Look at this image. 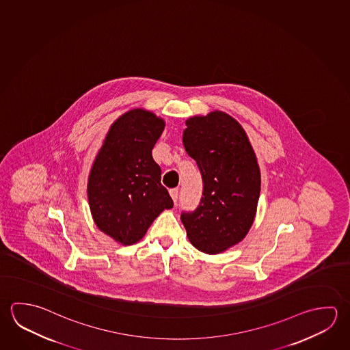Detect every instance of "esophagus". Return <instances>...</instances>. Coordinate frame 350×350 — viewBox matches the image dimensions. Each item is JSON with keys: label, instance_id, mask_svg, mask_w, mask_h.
Returning <instances> with one entry per match:
<instances>
[{"label": "esophagus", "instance_id": "1", "mask_svg": "<svg viewBox=\"0 0 350 350\" xmlns=\"http://www.w3.org/2000/svg\"><path fill=\"white\" fill-rule=\"evenodd\" d=\"M170 194H171V198H172L173 202H174V204H177V202H178V189H171V190H170Z\"/></svg>", "mask_w": 350, "mask_h": 350}]
</instances>
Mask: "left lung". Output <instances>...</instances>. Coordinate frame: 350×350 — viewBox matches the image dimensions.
I'll return each mask as SVG.
<instances>
[{
    "mask_svg": "<svg viewBox=\"0 0 350 350\" xmlns=\"http://www.w3.org/2000/svg\"><path fill=\"white\" fill-rule=\"evenodd\" d=\"M183 133L187 154L200 170L202 196L180 220L196 250L217 254L250 231L260 194L257 157L239 122L226 113L189 118Z\"/></svg>",
    "mask_w": 350,
    "mask_h": 350,
    "instance_id": "1",
    "label": "left lung"
}]
</instances>
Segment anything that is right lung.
<instances>
[{
	"mask_svg": "<svg viewBox=\"0 0 350 350\" xmlns=\"http://www.w3.org/2000/svg\"><path fill=\"white\" fill-rule=\"evenodd\" d=\"M163 129V119L151 111H126L111 125L93 162L87 184L93 221L122 245L139 242L154 219L173 208L152 159Z\"/></svg>",
	"mask_w": 350,
	"mask_h": 350,
	"instance_id": "1",
	"label": "right lung"
}]
</instances>
